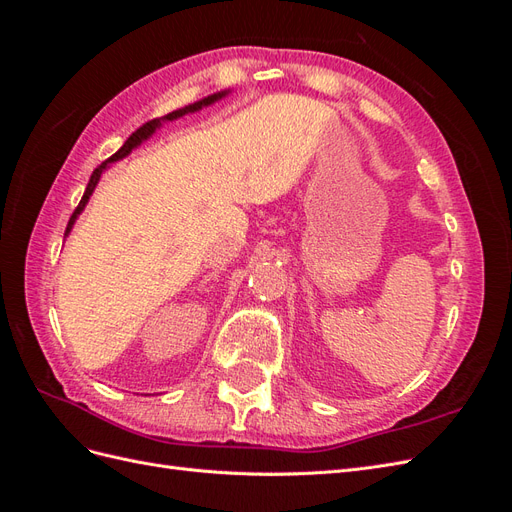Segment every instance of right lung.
Instances as JSON below:
<instances>
[{
    "label": "right lung",
    "mask_w": 512,
    "mask_h": 512,
    "mask_svg": "<svg viewBox=\"0 0 512 512\" xmlns=\"http://www.w3.org/2000/svg\"><path fill=\"white\" fill-rule=\"evenodd\" d=\"M228 94V91H218V94H213V96H207V98H203V100H198V102H194V104H188V106H183V108H179V111H173V113H168V115H164V117H160V119H151V121H147V123H143L141 128H138L126 143H123V147L117 151V153H113L111 158L108 160H104L94 173H91V179H89V183H87V188H85V194H83V198H81V203H79V207L74 209V213H72V218H70V222H68V228H66V235L68 232L72 230V226H74V222H76V218H79L81 215V211L85 209V205L89 203V196L94 194V190H96V185H98V181H100V177H102V173L104 170L108 168V164H113V162H117V160H121V158H126L128 153L134 149V147H138L141 145L143 141H147V138L156 132L160 126H162V121H175V119H179V117H183L185 113H196V111H200V108L203 106H209V104H213V102H218V100H222L224 96Z\"/></svg>",
    "instance_id": "obj_1"
}]
</instances>
